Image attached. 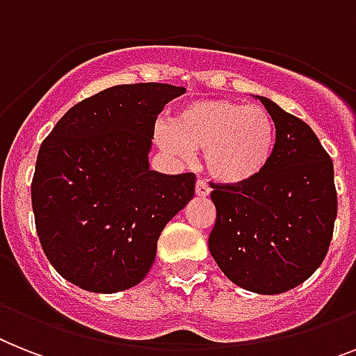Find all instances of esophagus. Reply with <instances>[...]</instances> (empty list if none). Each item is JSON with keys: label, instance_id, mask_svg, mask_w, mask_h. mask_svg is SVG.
Here are the masks:
<instances>
[{"label": "esophagus", "instance_id": "obj_1", "mask_svg": "<svg viewBox=\"0 0 356 356\" xmlns=\"http://www.w3.org/2000/svg\"><path fill=\"white\" fill-rule=\"evenodd\" d=\"M195 191H196V195H198V196H209V193H211L209 185L205 184L204 180H198V181H196Z\"/></svg>", "mask_w": 356, "mask_h": 356}]
</instances>
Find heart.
Returning a JSON list of instances; mask_svg holds the SVG:
<instances>
[{
    "mask_svg": "<svg viewBox=\"0 0 356 356\" xmlns=\"http://www.w3.org/2000/svg\"><path fill=\"white\" fill-rule=\"evenodd\" d=\"M156 140L175 156L205 151V169L225 185L251 181L266 169L275 147V123L260 105L231 99H204L181 107L171 127Z\"/></svg>",
    "mask_w": 356,
    "mask_h": 356,
    "instance_id": "1",
    "label": "heart"
}]
</instances>
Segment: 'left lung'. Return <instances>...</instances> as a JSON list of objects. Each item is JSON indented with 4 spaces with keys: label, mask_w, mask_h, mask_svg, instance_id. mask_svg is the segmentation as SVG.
<instances>
[{
    "label": "left lung",
    "mask_w": 356,
    "mask_h": 356,
    "mask_svg": "<svg viewBox=\"0 0 356 356\" xmlns=\"http://www.w3.org/2000/svg\"><path fill=\"white\" fill-rule=\"evenodd\" d=\"M277 138L269 163L240 185L213 184L209 251L225 277L258 295L300 286L324 262L337 218L333 160L313 129L258 96Z\"/></svg>",
    "instance_id": "1"
}]
</instances>
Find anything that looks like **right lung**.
<instances>
[{
    "label": "right lung",
    "mask_w": 356,
    "mask_h": 356,
    "mask_svg": "<svg viewBox=\"0 0 356 356\" xmlns=\"http://www.w3.org/2000/svg\"><path fill=\"white\" fill-rule=\"evenodd\" d=\"M184 92L116 85L69 108L41 143L34 222L45 257L70 284L92 293L140 284L167 222L195 196L193 172L149 169L156 118Z\"/></svg>",
    "instance_id": "add662e5"
}]
</instances>
